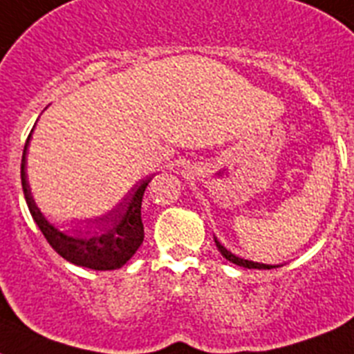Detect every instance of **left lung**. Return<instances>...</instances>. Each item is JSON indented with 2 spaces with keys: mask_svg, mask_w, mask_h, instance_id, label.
Masks as SVG:
<instances>
[{
  "mask_svg": "<svg viewBox=\"0 0 354 354\" xmlns=\"http://www.w3.org/2000/svg\"><path fill=\"white\" fill-rule=\"evenodd\" d=\"M214 241H216V246H218V250L223 254V257L230 261V263L237 264V266H243V268H257V270H272V268H275L273 264H263V263H254V261L241 259V257H237V255H234L232 252H228L227 248H225V246H223L221 243L218 241V239H216V237H214Z\"/></svg>",
  "mask_w": 354,
  "mask_h": 354,
  "instance_id": "obj_1",
  "label": "left lung"
}]
</instances>
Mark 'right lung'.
<instances>
[{
    "instance_id": "right-lung-1",
    "label": "right lung",
    "mask_w": 354,
    "mask_h": 354,
    "mask_svg": "<svg viewBox=\"0 0 354 354\" xmlns=\"http://www.w3.org/2000/svg\"><path fill=\"white\" fill-rule=\"evenodd\" d=\"M30 135L26 138L23 158H21V185L25 192L32 218L46 237L53 250L61 257L77 266L90 270H117L131 259L133 254L144 241V223H142V198L149 185L151 178L142 180L133 187L129 194L113 210L102 218L81 221V230L75 234L59 232L57 228L46 221L41 210L35 207L26 182V151Z\"/></svg>"
}]
</instances>
